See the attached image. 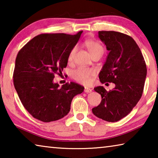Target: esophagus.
<instances>
[{
	"label": "esophagus",
	"instance_id": "obj_1",
	"mask_svg": "<svg viewBox=\"0 0 158 158\" xmlns=\"http://www.w3.org/2000/svg\"><path fill=\"white\" fill-rule=\"evenodd\" d=\"M84 92H85V93H91V92H92V89H89V88L85 87V89H84Z\"/></svg>",
	"mask_w": 158,
	"mask_h": 158
}]
</instances>
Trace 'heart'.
<instances>
[{"instance_id": "obj_1", "label": "heart", "mask_w": 158, "mask_h": 158, "mask_svg": "<svg viewBox=\"0 0 158 158\" xmlns=\"http://www.w3.org/2000/svg\"><path fill=\"white\" fill-rule=\"evenodd\" d=\"M85 45L88 50H89V52H90V55L92 56V57L96 54H99V53L102 55L103 54L104 48L98 42L88 40L85 42ZM76 52L77 47H74L69 53V62H72L73 61ZM95 71L92 69L79 68L78 69L73 71L72 76H73V78L77 82L81 83V84H89L91 81V78L95 75Z\"/></svg>"}]
</instances>
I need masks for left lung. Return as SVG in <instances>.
<instances>
[{"label":"left lung","mask_w":158,"mask_h":158,"mask_svg":"<svg viewBox=\"0 0 158 158\" xmlns=\"http://www.w3.org/2000/svg\"><path fill=\"white\" fill-rule=\"evenodd\" d=\"M98 36L109 51L99 74L102 84L114 83L106 91L103 86L94 90L102 96L93 114L104 121L116 122L129 114L142 96L147 74L146 62L132 37L116 31H99Z\"/></svg>","instance_id":"1"}]
</instances>
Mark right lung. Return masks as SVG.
Listing matches in <instances>:
<instances>
[{
  "label": "right lung",
  "mask_w": 158,
  "mask_h": 158,
  "mask_svg": "<svg viewBox=\"0 0 158 158\" xmlns=\"http://www.w3.org/2000/svg\"><path fill=\"white\" fill-rule=\"evenodd\" d=\"M82 32L38 35L18 52L13 82L23 106L35 118L46 123L62 118L70 110L73 98L84 91L75 82L61 88L53 82L55 74L60 75L67 67Z\"/></svg>",
  "instance_id": "add662e5"
}]
</instances>
